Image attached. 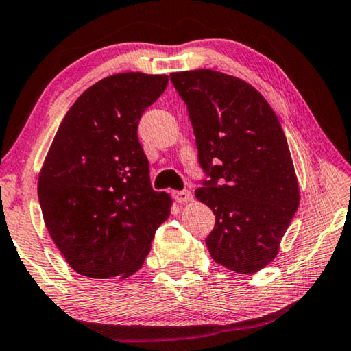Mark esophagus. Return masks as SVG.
Here are the masks:
<instances>
[{"instance_id":"34e87169","label":"esophagus","mask_w":351,"mask_h":351,"mask_svg":"<svg viewBox=\"0 0 351 351\" xmlns=\"http://www.w3.org/2000/svg\"><path fill=\"white\" fill-rule=\"evenodd\" d=\"M173 197H175L176 202H180V204H187V202L192 200V194L187 189L175 191L173 192Z\"/></svg>"}]
</instances>
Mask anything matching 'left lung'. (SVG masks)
<instances>
[{
    "label": "left lung",
    "instance_id": "8db88e82",
    "mask_svg": "<svg viewBox=\"0 0 351 351\" xmlns=\"http://www.w3.org/2000/svg\"><path fill=\"white\" fill-rule=\"evenodd\" d=\"M186 103L199 165L195 197L216 216L205 239L215 263L254 274L272 261L299 206V186L280 121L248 82L213 70L171 73Z\"/></svg>",
    "mask_w": 351,
    "mask_h": 351
}]
</instances>
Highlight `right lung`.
I'll use <instances>...</instances> for the list:
<instances>
[{"instance_id":"1","label":"right lung","mask_w":351,"mask_h":351,"mask_svg":"<svg viewBox=\"0 0 351 351\" xmlns=\"http://www.w3.org/2000/svg\"><path fill=\"white\" fill-rule=\"evenodd\" d=\"M164 75L108 76L63 117L38 181L44 223L66 263L90 278H127L145 263L171 199L149 182L138 124Z\"/></svg>"}]
</instances>
